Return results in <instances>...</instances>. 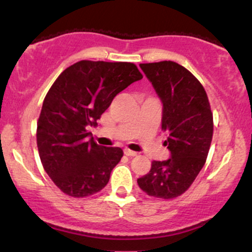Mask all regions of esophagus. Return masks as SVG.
Returning a JSON list of instances; mask_svg holds the SVG:
<instances>
[{
    "label": "esophagus",
    "mask_w": 252,
    "mask_h": 252,
    "mask_svg": "<svg viewBox=\"0 0 252 252\" xmlns=\"http://www.w3.org/2000/svg\"><path fill=\"white\" fill-rule=\"evenodd\" d=\"M124 155H126V156H136V155H137V153L132 152V150H130V149H124Z\"/></svg>",
    "instance_id": "obj_1"
}]
</instances>
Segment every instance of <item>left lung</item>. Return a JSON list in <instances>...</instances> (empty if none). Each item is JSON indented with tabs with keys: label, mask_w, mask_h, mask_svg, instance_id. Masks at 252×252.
Instances as JSON below:
<instances>
[{
	"label": "left lung",
	"mask_w": 252,
	"mask_h": 252,
	"mask_svg": "<svg viewBox=\"0 0 252 252\" xmlns=\"http://www.w3.org/2000/svg\"><path fill=\"white\" fill-rule=\"evenodd\" d=\"M163 104L162 131L170 150L166 161H153L137 179L150 196L173 199L189 189L205 162L213 136V115L204 86L178 63H140Z\"/></svg>",
	"instance_id": "obj_1"
}]
</instances>
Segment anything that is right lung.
<instances>
[{
	"instance_id": "right-lung-1",
	"label": "right lung",
	"mask_w": 252,
	"mask_h": 252,
	"mask_svg": "<svg viewBox=\"0 0 252 252\" xmlns=\"http://www.w3.org/2000/svg\"><path fill=\"white\" fill-rule=\"evenodd\" d=\"M143 76L132 63L80 60L63 70L48 90L37 120L36 143L43 169L65 194L99 192L123 150L89 140V126L116 94Z\"/></svg>"
}]
</instances>
